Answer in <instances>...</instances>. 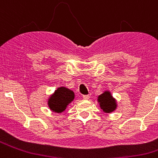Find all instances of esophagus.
<instances>
[{"instance_id": "esophagus-1", "label": "esophagus", "mask_w": 158, "mask_h": 158, "mask_svg": "<svg viewBox=\"0 0 158 158\" xmlns=\"http://www.w3.org/2000/svg\"><path fill=\"white\" fill-rule=\"evenodd\" d=\"M83 98L85 99V100H89V99L90 98V95H83Z\"/></svg>"}]
</instances>
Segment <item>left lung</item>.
<instances>
[{
    "mask_svg": "<svg viewBox=\"0 0 158 158\" xmlns=\"http://www.w3.org/2000/svg\"><path fill=\"white\" fill-rule=\"evenodd\" d=\"M98 102L100 107L104 112H111L116 108L115 99L113 98L109 92H104L103 94L98 96Z\"/></svg>",
    "mask_w": 158,
    "mask_h": 158,
    "instance_id": "obj_1",
    "label": "left lung"
}]
</instances>
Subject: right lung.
I'll list each match as a JSON object with an SVG mask.
<instances>
[{"instance_id": "obj_1", "label": "right lung", "mask_w": 158, "mask_h": 158, "mask_svg": "<svg viewBox=\"0 0 158 158\" xmlns=\"http://www.w3.org/2000/svg\"><path fill=\"white\" fill-rule=\"evenodd\" d=\"M74 99L73 92L65 87L58 88L48 100L49 107L55 112H62Z\"/></svg>"}]
</instances>
